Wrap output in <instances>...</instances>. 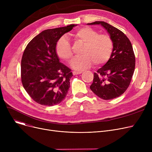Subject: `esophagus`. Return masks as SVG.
Listing matches in <instances>:
<instances>
[{
  "mask_svg": "<svg viewBox=\"0 0 152 152\" xmlns=\"http://www.w3.org/2000/svg\"><path fill=\"white\" fill-rule=\"evenodd\" d=\"M83 73V71H73V75H80Z\"/></svg>",
  "mask_w": 152,
  "mask_h": 152,
  "instance_id": "esophagus-1",
  "label": "esophagus"
}]
</instances>
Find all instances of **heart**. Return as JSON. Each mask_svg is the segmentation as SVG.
Returning <instances> with one entry per match:
<instances>
[{"label":"heart","mask_w":152,"mask_h":152,"mask_svg":"<svg viewBox=\"0 0 152 152\" xmlns=\"http://www.w3.org/2000/svg\"><path fill=\"white\" fill-rule=\"evenodd\" d=\"M75 37L84 43L79 57H76L71 63V67L75 70L83 71L90 67L92 64L100 65L106 63L112 53L113 43L107 34L98 33L89 27L78 29ZM56 52L59 57L68 62L73 58L71 45L65 36L61 37L56 44Z\"/></svg>","instance_id":"obj_1"}]
</instances>
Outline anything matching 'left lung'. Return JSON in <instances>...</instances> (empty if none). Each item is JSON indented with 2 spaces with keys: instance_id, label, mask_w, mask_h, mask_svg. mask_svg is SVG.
<instances>
[{
  "instance_id": "8db88e82",
  "label": "left lung",
  "mask_w": 152,
  "mask_h": 152,
  "mask_svg": "<svg viewBox=\"0 0 152 152\" xmlns=\"http://www.w3.org/2000/svg\"><path fill=\"white\" fill-rule=\"evenodd\" d=\"M87 25H101L113 43L110 58L97 73H94L90 89L103 100L118 97L129 87L134 71L135 58L132 44L121 31L106 22L97 21Z\"/></svg>"
}]
</instances>
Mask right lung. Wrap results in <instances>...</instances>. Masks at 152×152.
I'll use <instances>...</instances> for the list:
<instances>
[{
  "mask_svg": "<svg viewBox=\"0 0 152 152\" xmlns=\"http://www.w3.org/2000/svg\"><path fill=\"white\" fill-rule=\"evenodd\" d=\"M77 25L46 29L34 37L23 52L21 81L29 96L39 104L53 106L65 99L73 76L71 69L60 61L56 44Z\"/></svg>",
  "mask_w": 152,
  "mask_h": 152,
  "instance_id": "obj_1",
  "label": "right lung"
}]
</instances>
